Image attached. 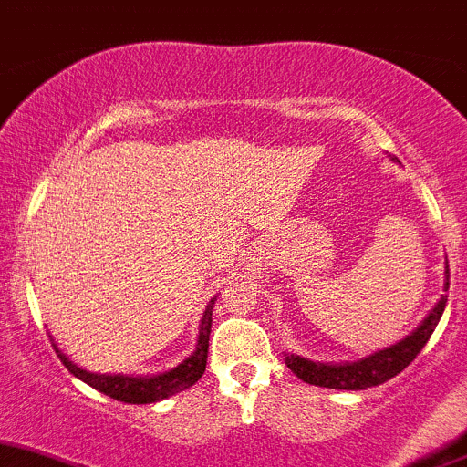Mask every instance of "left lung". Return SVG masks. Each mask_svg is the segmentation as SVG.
I'll use <instances>...</instances> for the list:
<instances>
[{"mask_svg": "<svg viewBox=\"0 0 467 467\" xmlns=\"http://www.w3.org/2000/svg\"><path fill=\"white\" fill-rule=\"evenodd\" d=\"M450 287V269L445 267V292ZM448 296H441V301L431 307L430 315L422 319L413 333L407 335L405 339L396 341V344L387 346V348L378 350V353L368 355V358L358 359V362L346 364H321L312 362V359L301 358V355H287L285 364L296 378H301L307 384L326 389H346V391H359V389L378 387L387 379L396 378L398 373L405 371L407 367L416 359L422 346L427 344L439 326L441 317H443Z\"/></svg>", "mask_w": 467, "mask_h": 467, "instance_id": "1", "label": "left lung"}]
</instances>
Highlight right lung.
<instances>
[{
	"label": "right lung",
	"mask_w": 467,
	"mask_h": 467,
	"mask_svg": "<svg viewBox=\"0 0 467 467\" xmlns=\"http://www.w3.org/2000/svg\"><path fill=\"white\" fill-rule=\"evenodd\" d=\"M215 299L209 301L206 306L204 317H202L200 324V335H198V346H195L193 353L184 359L182 364H177L171 371L160 373V376H100V373H89L85 368H80L78 364L71 362L65 353L56 346V341H51L56 348V355L60 358V362L65 364L67 371L78 379H83L85 384L94 387L96 391L105 393V396L114 398V400L128 402V405H150V402L163 400V398H171L175 393L184 391V389L193 387L195 382L202 378L206 368V355H209V333H211V312H213ZM51 337V335H49Z\"/></svg>",
	"instance_id": "1"
}]
</instances>
